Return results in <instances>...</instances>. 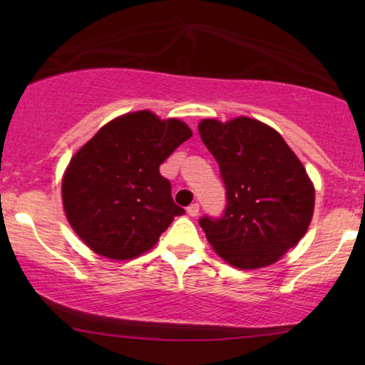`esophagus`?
Returning a JSON list of instances; mask_svg holds the SVG:
<instances>
[{
  "label": "esophagus",
  "instance_id": "esophagus-1",
  "mask_svg": "<svg viewBox=\"0 0 365 365\" xmlns=\"http://www.w3.org/2000/svg\"><path fill=\"white\" fill-rule=\"evenodd\" d=\"M187 212H188V216H192V217H195V216H199V204H190V206L187 207Z\"/></svg>",
  "mask_w": 365,
  "mask_h": 365
}]
</instances>
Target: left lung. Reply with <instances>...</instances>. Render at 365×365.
Wrapping results in <instances>:
<instances>
[{"instance_id": "1", "label": "left lung", "mask_w": 365, "mask_h": 365, "mask_svg": "<svg viewBox=\"0 0 365 365\" xmlns=\"http://www.w3.org/2000/svg\"><path fill=\"white\" fill-rule=\"evenodd\" d=\"M199 133L226 188L223 216L199 220L207 242L240 269L276 262L299 244L312 220L314 185L304 165L283 137L259 120L207 118Z\"/></svg>"}]
</instances>
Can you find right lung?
<instances>
[{"label": "right lung", "instance_id": "right-lung-1", "mask_svg": "<svg viewBox=\"0 0 365 365\" xmlns=\"http://www.w3.org/2000/svg\"><path fill=\"white\" fill-rule=\"evenodd\" d=\"M192 137L187 123L135 111L111 120L70 159L61 183L63 207L81 240L116 261L148 252L175 216L159 166Z\"/></svg>", "mask_w": 365, "mask_h": 365}]
</instances>
